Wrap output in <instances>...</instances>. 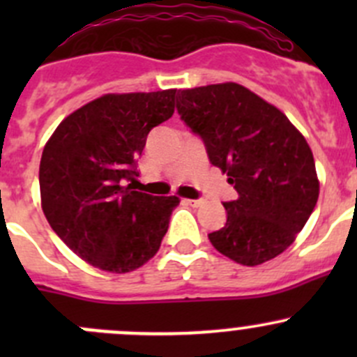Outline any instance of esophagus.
I'll list each match as a JSON object with an SVG mask.
<instances>
[{"label":"esophagus","instance_id":"34e87169","mask_svg":"<svg viewBox=\"0 0 357 357\" xmlns=\"http://www.w3.org/2000/svg\"><path fill=\"white\" fill-rule=\"evenodd\" d=\"M185 202L188 205H192V207H200V205L204 204V200H202V199H186Z\"/></svg>","mask_w":357,"mask_h":357}]
</instances>
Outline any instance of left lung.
Returning a JSON list of instances; mask_svg holds the SVG:
<instances>
[{
    "label": "left lung",
    "instance_id": "8db88e82",
    "mask_svg": "<svg viewBox=\"0 0 357 357\" xmlns=\"http://www.w3.org/2000/svg\"><path fill=\"white\" fill-rule=\"evenodd\" d=\"M176 109L238 193L222 204L226 225L208 233L215 250L243 266L282 254L319 195L304 136L283 112L236 82L178 91Z\"/></svg>",
    "mask_w": 357,
    "mask_h": 357
}]
</instances>
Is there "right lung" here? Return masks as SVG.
Segmentation results:
<instances>
[{"label": "right lung", "instance_id": "add662e5", "mask_svg": "<svg viewBox=\"0 0 357 357\" xmlns=\"http://www.w3.org/2000/svg\"><path fill=\"white\" fill-rule=\"evenodd\" d=\"M176 89L105 95L68 115L43 150V212L72 252L129 273L157 254L178 197L136 192L146 136L174 114Z\"/></svg>", "mask_w": 357, "mask_h": 357}]
</instances>
